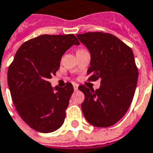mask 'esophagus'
Returning <instances> with one entry per match:
<instances>
[{
  "mask_svg": "<svg viewBox=\"0 0 153 153\" xmlns=\"http://www.w3.org/2000/svg\"><path fill=\"white\" fill-rule=\"evenodd\" d=\"M73 87H74V91H77V90H78V88H79V85L76 84V83H74Z\"/></svg>",
  "mask_w": 153,
  "mask_h": 153,
  "instance_id": "esophagus-1",
  "label": "esophagus"
}]
</instances>
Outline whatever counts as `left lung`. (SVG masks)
<instances>
[{"mask_svg": "<svg viewBox=\"0 0 153 153\" xmlns=\"http://www.w3.org/2000/svg\"><path fill=\"white\" fill-rule=\"evenodd\" d=\"M77 37L91 53L88 81L100 79L96 91L79 87L85 96L83 115L94 126H111L125 115L134 97L139 72L133 52L112 34L87 32Z\"/></svg>", "mask_w": 153, "mask_h": 153, "instance_id": "8db88e82", "label": "left lung"}]
</instances>
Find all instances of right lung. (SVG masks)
I'll return each mask as SVG.
<instances>
[{
  "label": "right lung",
  "mask_w": 153,
  "mask_h": 153,
  "mask_svg": "<svg viewBox=\"0 0 153 153\" xmlns=\"http://www.w3.org/2000/svg\"><path fill=\"white\" fill-rule=\"evenodd\" d=\"M79 42L73 34L41 35L23 43L9 66L8 85L19 116L30 127L50 133L62 126L74 91L48 81L60 67L63 54Z\"/></svg>",
  "instance_id": "obj_1"
}]
</instances>
